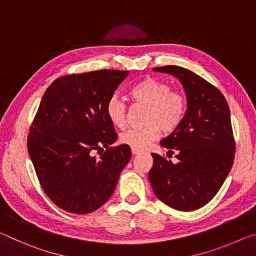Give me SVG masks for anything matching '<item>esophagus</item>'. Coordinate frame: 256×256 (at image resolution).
<instances>
[{
	"label": "esophagus",
	"mask_w": 256,
	"mask_h": 256,
	"mask_svg": "<svg viewBox=\"0 0 256 256\" xmlns=\"http://www.w3.org/2000/svg\"><path fill=\"white\" fill-rule=\"evenodd\" d=\"M141 151L140 150H136V149H132V154H138Z\"/></svg>",
	"instance_id": "esophagus-1"
}]
</instances>
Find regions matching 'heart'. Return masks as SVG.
Here are the masks:
<instances>
[{
    "label": "heart",
    "mask_w": 256,
    "mask_h": 256,
    "mask_svg": "<svg viewBox=\"0 0 256 256\" xmlns=\"http://www.w3.org/2000/svg\"><path fill=\"white\" fill-rule=\"evenodd\" d=\"M130 97L134 102L146 105L144 118L146 125L126 130L120 136V142L132 149H146L160 136V132H174L183 122L188 107L186 98L178 90H172L167 82L146 78L132 86ZM105 112L114 126H125L126 106L120 99L115 96L108 99Z\"/></svg>",
    "instance_id": "b5f03b06"
}]
</instances>
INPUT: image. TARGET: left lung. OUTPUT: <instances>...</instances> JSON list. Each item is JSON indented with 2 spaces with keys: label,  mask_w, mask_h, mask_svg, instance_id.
Segmentation results:
<instances>
[{
  "label": "left lung",
  "mask_w": 256,
  "mask_h": 256,
  "mask_svg": "<svg viewBox=\"0 0 256 256\" xmlns=\"http://www.w3.org/2000/svg\"><path fill=\"white\" fill-rule=\"evenodd\" d=\"M154 71L180 81L188 110L174 132L162 140L178 162L151 154L149 180L160 201L180 211L206 206L218 193L232 170L235 156L230 112L226 98L209 82L184 68L166 66Z\"/></svg>",
  "instance_id": "8db88e82"
}]
</instances>
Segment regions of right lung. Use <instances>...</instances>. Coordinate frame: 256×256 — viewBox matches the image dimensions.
<instances>
[{"instance_id": "obj_1", "label": "right lung", "mask_w": 256, "mask_h": 256, "mask_svg": "<svg viewBox=\"0 0 256 256\" xmlns=\"http://www.w3.org/2000/svg\"><path fill=\"white\" fill-rule=\"evenodd\" d=\"M128 73L63 76L42 98L29 130V157L46 196L70 214H90L106 203L131 159L128 146H110L118 134L105 112Z\"/></svg>"}]
</instances>
